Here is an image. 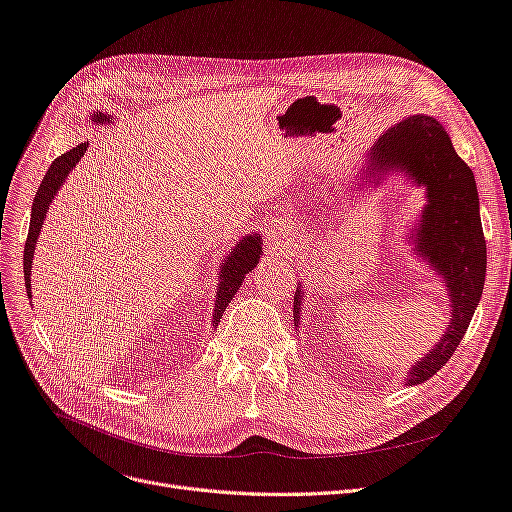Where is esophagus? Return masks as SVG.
<instances>
[{
  "label": "esophagus",
  "mask_w": 512,
  "mask_h": 512,
  "mask_svg": "<svg viewBox=\"0 0 512 512\" xmlns=\"http://www.w3.org/2000/svg\"><path fill=\"white\" fill-rule=\"evenodd\" d=\"M278 240H280V236H278V234H272V236H270V245H278Z\"/></svg>",
  "instance_id": "1"
}]
</instances>
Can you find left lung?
I'll return each instance as SVG.
<instances>
[{"label":"left lung","instance_id":"obj_1","mask_svg":"<svg viewBox=\"0 0 512 512\" xmlns=\"http://www.w3.org/2000/svg\"><path fill=\"white\" fill-rule=\"evenodd\" d=\"M369 170H405L427 188V207L417 230V251L444 278L452 321L442 340L409 371L407 384L427 382L454 355L486 282V238L479 220L471 168L456 155L440 122L411 116L388 128L369 153ZM303 290L294 292V317H301Z\"/></svg>","mask_w":512,"mask_h":512}]
</instances>
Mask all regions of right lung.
Segmentation results:
<instances>
[{"instance_id":"add662e5","label":"right lung","mask_w":512,"mask_h":512,"mask_svg":"<svg viewBox=\"0 0 512 512\" xmlns=\"http://www.w3.org/2000/svg\"><path fill=\"white\" fill-rule=\"evenodd\" d=\"M97 124L110 122V114H93L91 118ZM89 143H80L74 149L62 153L53 164L49 166L45 178L41 180L39 191L35 195L33 201V213H31V226H29V236H26L24 242V284H26V294L31 297V265H33V253H35V245L37 238L43 226V218L49 209V203L56 195L58 188L62 186V182L66 180V176L70 174V170L78 164L80 157L87 153ZM261 255V240L259 236H245V240H240L236 249H232V253L228 255V259H224L222 272H220V286H218V294H215V309H213V321H220L222 313L226 311L228 303L234 299V294L238 292L242 280L257 265Z\"/></svg>"}]
</instances>
